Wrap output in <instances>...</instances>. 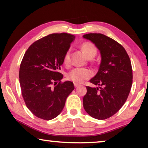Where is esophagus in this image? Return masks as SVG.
I'll return each mask as SVG.
<instances>
[{
  "label": "esophagus",
  "mask_w": 148,
  "mask_h": 148,
  "mask_svg": "<svg viewBox=\"0 0 148 148\" xmlns=\"http://www.w3.org/2000/svg\"><path fill=\"white\" fill-rule=\"evenodd\" d=\"M80 86H81V85L77 84H75H75H74V86H75V88H78V87H79Z\"/></svg>",
  "instance_id": "obj_1"
}]
</instances>
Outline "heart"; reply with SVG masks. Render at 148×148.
I'll list each match as a JSON object with an SVG mask.
<instances>
[{"label": "heart", "instance_id": "b5f03b06", "mask_svg": "<svg viewBox=\"0 0 148 148\" xmlns=\"http://www.w3.org/2000/svg\"><path fill=\"white\" fill-rule=\"evenodd\" d=\"M81 49L84 52L87 57L90 59L94 58L97 54V48L94 44L89 42H86L81 44ZM63 64L66 66L70 65V51L67 50L65 52L63 58ZM92 71L87 68L77 67L73 69L69 72L66 73V78L68 80L75 83V84H82L85 80L88 79L92 76Z\"/></svg>", "mask_w": 148, "mask_h": 148}]
</instances>
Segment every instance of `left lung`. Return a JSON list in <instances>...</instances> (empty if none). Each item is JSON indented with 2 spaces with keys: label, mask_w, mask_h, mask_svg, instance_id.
<instances>
[{
  "label": "left lung",
  "mask_w": 148,
  "mask_h": 148,
  "mask_svg": "<svg viewBox=\"0 0 148 148\" xmlns=\"http://www.w3.org/2000/svg\"><path fill=\"white\" fill-rule=\"evenodd\" d=\"M100 50L102 60L97 74L90 82L98 88L86 86L84 108L93 118L104 120L113 116L126 102L133 83L130 58L123 46L102 34H88Z\"/></svg>",
  "instance_id": "left-lung-1"
}]
</instances>
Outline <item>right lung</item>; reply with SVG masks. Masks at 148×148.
Masks as SVG:
<instances>
[{
  "instance_id": "right-lung-1",
  "label": "right lung",
  "mask_w": 148,
  "mask_h": 148,
  "mask_svg": "<svg viewBox=\"0 0 148 148\" xmlns=\"http://www.w3.org/2000/svg\"><path fill=\"white\" fill-rule=\"evenodd\" d=\"M75 38L67 33L49 34L34 42L24 54L19 73L21 94L38 118L49 121L57 116L74 90L73 82H61L63 75L58 71Z\"/></svg>"
}]
</instances>
